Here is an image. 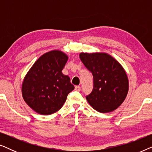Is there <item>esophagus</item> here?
<instances>
[{
    "label": "esophagus",
    "instance_id": "34e87169",
    "mask_svg": "<svg viewBox=\"0 0 152 152\" xmlns=\"http://www.w3.org/2000/svg\"><path fill=\"white\" fill-rule=\"evenodd\" d=\"M75 90L76 91H81V87L80 86H76L75 87Z\"/></svg>",
    "mask_w": 152,
    "mask_h": 152
}]
</instances>
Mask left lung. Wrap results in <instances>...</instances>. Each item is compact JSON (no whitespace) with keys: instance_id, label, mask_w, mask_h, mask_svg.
I'll return each mask as SVG.
<instances>
[{"instance_id":"left-lung-1","label":"left lung","mask_w":152,"mask_h":152,"mask_svg":"<svg viewBox=\"0 0 152 152\" xmlns=\"http://www.w3.org/2000/svg\"><path fill=\"white\" fill-rule=\"evenodd\" d=\"M81 61L93 77V88L86 98L91 107L100 113L113 111L121 105L129 90L124 68L106 53H80Z\"/></svg>"}]
</instances>
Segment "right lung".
Wrapping results in <instances>:
<instances>
[{
  "mask_svg": "<svg viewBox=\"0 0 152 152\" xmlns=\"http://www.w3.org/2000/svg\"><path fill=\"white\" fill-rule=\"evenodd\" d=\"M68 61L66 54L53 50L43 55L32 66L22 84V95L29 107L41 115L61 109L75 86L62 73Z\"/></svg>",
  "mask_w": 152,
  "mask_h": 152,
  "instance_id": "obj_1",
  "label": "right lung"
}]
</instances>
